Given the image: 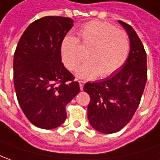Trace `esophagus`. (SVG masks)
<instances>
[{
  "label": "esophagus",
  "instance_id": "esophagus-1",
  "mask_svg": "<svg viewBox=\"0 0 160 160\" xmlns=\"http://www.w3.org/2000/svg\"><path fill=\"white\" fill-rule=\"evenodd\" d=\"M78 82H79V86H80L81 91H82V89H83V85H84L85 82H84V81H82V80H79V81H78Z\"/></svg>",
  "mask_w": 160,
  "mask_h": 160
}]
</instances>
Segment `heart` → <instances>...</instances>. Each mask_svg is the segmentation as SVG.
<instances>
[{"label":"heart","instance_id":"b5f03b06","mask_svg":"<svg viewBox=\"0 0 160 160\" xmlns=\"http://www.w3.org/2000/svg\"><path fill=\"white\" fill-rule=\"evenodd\" d=\"M80 43L83 48H90L89 61L78 71V77L84 79H93L98 75L102 78L112 76L124 65L131 49L126 32L106 22H88L81 28L79 40L68 35L62 42V62L70 71L78 69L84 59Z\"/></svg>","mask_w":160,"mask_h":160}]
</instances>
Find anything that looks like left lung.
I'll return each instance as SVG.
<instances>
[{"label":"left lung","instance_id":"obj_1","mask_svg":"<svg viewBox=\"0 0 160 160\" xmlns=\"http://www.w3.org/2000/svg\"><path fill=\"white\" fill-rule=\"evenodd\" d=\"M131 42L130 54L122 69L98 82H87L83 90L90 95L88 119L102 133L119 132L132 118L140 103L147 80L146 52L132 26L119 21Z\"/></svg>","mask_w":160,"mask_h":160}]
</instances>
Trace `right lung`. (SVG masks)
<instances>
[{
	"label": "right lung",
	"instance_id": "1",
	"mask_svg": "<svg viewBox=\"0 0 160 160\" xmlns=\"http://www.w3.org/2000/svg\"><path fill=\"white\" fill-rule=\"evenodd\" d=\"M74 21L45 16L28 26L14 56V85L27 118L42 129H54L66 119V105L79 93V83L62 62L61 44Z\"/></svg>",
	"mask_w": 160,
	"mask_h": 160
}]
</instances>
